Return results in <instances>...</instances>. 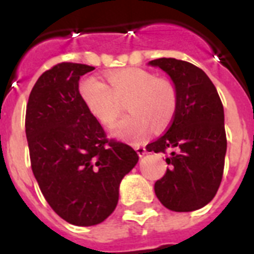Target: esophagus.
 <instances>
[{
  "instance_id": "1",
  "label": "esophagus",
  "mask_w": 254,
  "mask_h": 254,
  "mask_svg": "<svg viewBox=\"0 0 254 254\" xmlns=\"http://www.w3.org/2000/svg\"><path fill=\"white\" fill-rule=\"evenodd\" d=\"M136 151H137V154L140 155V156H143V155L146 154V149H145V146H141V145H138V146L136 147Z\"/></svg>"
}]
</instances>
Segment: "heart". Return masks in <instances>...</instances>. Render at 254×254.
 <instances>
[{
  "mask_svg": "<svg viewBox=\"0 0 254 254\" xmlns=\"http://www.w3.org/2000/svg\"><path fill=\"white\" fill-rule=\"evenodd\" d=\"M107 82L87 76L80 81L78 91L87 111L105 127L114 125L126 102L129 114L114 127L118 137L138 141L151 127L161 131L172 123L178 108V90L169 78L128 67L108 73Z\"/></svg>",
  "mask_w": 254,
  "mask_h": 254,
  "instance_id": "obj_1",
  "label": "heart"
}]
</instances>
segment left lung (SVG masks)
I'll use <instances>...</instances> for the list:
<instances>
[{"label":"left lung","instance_id":"8db88e82","mask_svg":"<svg viewBox=\"0 0 254 254\" xmlns=\"http://www.w3.org/2000/svg\"><path fill=\"white\" fill-rule=\"evenodd\" d=\"M150 64L164 69L178 90V108L158 140L147 151H172L155 194L167 208L194 211L214 198L223 179L226 152L224 107L216 87L199 67L176 58H158Z\"/></svg>","mask_w":254,"mask_h":254}]
</instances>
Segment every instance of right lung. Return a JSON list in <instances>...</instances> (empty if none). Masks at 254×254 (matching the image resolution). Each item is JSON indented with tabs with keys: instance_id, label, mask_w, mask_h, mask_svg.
<instances>
[{
	"instance_id": "1",
	"label": "right lung",
	"mask_w": 254,
	"mask_h": 254,
	"mask_svg": "<svg viewBox=\"0 0 254 254\" xmlns=\"http://www.w3.org/2000/svg\"><path fill=\"white\" fill-rule=\"evenodd\" d=\"M93 66L57 64L40 75L25 114L31 170L52 210L67 223H102L118 203L123 177L137 164L129 145L108 138L78 91Z\"/></svg>"
}]
</instances>
